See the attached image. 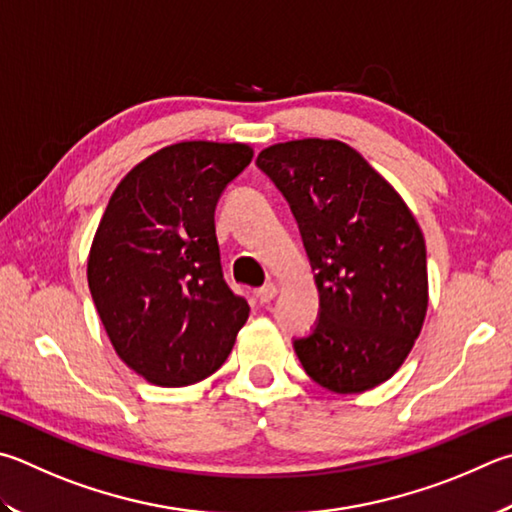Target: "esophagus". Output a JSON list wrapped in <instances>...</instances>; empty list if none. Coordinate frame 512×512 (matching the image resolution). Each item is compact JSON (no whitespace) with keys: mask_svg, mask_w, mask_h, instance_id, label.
<instances>
[{"mask_svg":"<svg viewBox=\"0 0 512 512\" xmlns=\"http://www.w3.org/2000/svg\"><path fill=\"white\" fill-rule=\"evenodd\" d=\"M277 295V286L275 284H266L262 288H257V300L262 304H268Z\"/></svg>","mask_w":512,"mask_h":512,"instance_id":"esophagus-1","label":"esophagus"}]
</instances>
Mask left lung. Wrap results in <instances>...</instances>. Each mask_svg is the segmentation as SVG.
<instances>
[{
	"label": "left lung",
	"instance_id": "8db88e82",
	"mask_svg": "<svg viewBox=\"0 0 512 512\" xmlns=\"http://www.w3.org/2000/svg\"><path fill=\"white\" fill-rule=\"evenodd\" d=\"M257 165L291 206L315 271L320 320L293 342L304 371L336 394L385 383L410 356L430 300L412 210L336 138L275 143Z\"/></svg>",
	"mask_w": 512,
	"mask_h": 512
}]
</instances>
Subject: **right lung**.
Instances as JSON below:
<instances>
[{
	"mask_svg": "<svg viewBox=\"0 0 512 512\" xmlns=\"http://www.w3.org/2000/svg\"><path fill=\"white\" fill-rule=\"evenodd\" d=\"M253 161L246 143L181 141L111 194L91 241L89 291L118 358L147 383L185 387L224 365L250 306L221 273L215 208Z\"/></svg>",
	"mask_w": 512,
	"mask_h": 512,
	"instance_id": "1",
	"label": "right lung"
}]
</instances>
